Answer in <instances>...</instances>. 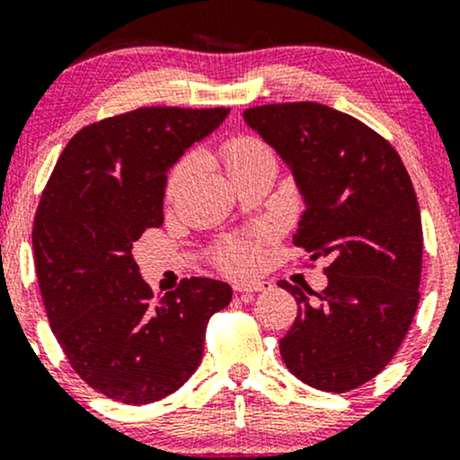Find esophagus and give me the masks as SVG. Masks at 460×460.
Segmentation results:
<instances>
[{
  "label": "esophagus",
  "mask_w": 460,
  "mask_h": 460,
  "mask_svg": "<svg viewBox=\"0 0 460 460\" xmlns=\"http://www.w3.org/2000/svg\"><path fill=\"white\" fill-rule=\"evenodd\" d=\"M272 288L270 281H235L234 289L240 294H252V292H268Z\"/></svg>",
  "instance_id": "1"
}]
</instances>
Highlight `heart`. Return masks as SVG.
<instances>
[{
	"mask_svg": "<svg viewBox=\"0 0 460 460\" xmlns=\"http://www.w3.org/2000/svg\"><path fill=\"white\" fill-rule=\"evenodd\" d=\"M220 153H223L225 166L229 172L240 171V168L248 166V164L260 160L263 155H272L270 149L260 138L246 134H237L226 138L223 146H220ZM190 166H192L190 157L177 164L175 171L171 172V179H168V192H175L179 183L186 179ZM257 260H260V246L252 240L226 242L218 252V263L226 268V270H248V268L255 266Z\"/></svg>",
	"mask_w": 460,
	"mask_h": 460,
	"instance_id": "1",
	"label": "heart"
}]
</instances>
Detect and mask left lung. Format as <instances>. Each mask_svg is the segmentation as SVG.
I'll return each instance as SVG.
<instances>
[{
  "label": "left lung",
  "instance_id": "left-lung-1",
  "mask_svg": "<svg viewBox=\"0 0 460 460\" xmlns=\"http://www.w3.org/2000/svg\"><path fill=\"white\" fill-rule=\"evenodd\" d=\"M255 129L292 171L305 209L294 244L329 257L322 292L288 281L298 303L279 341L294 376L346 394L392 361L420 303L421 216L398 151L355 116L314 102L248 108Z\"/></svg>",
  "mask_w": 460,
  "mask_h": 460
}]
</instances>
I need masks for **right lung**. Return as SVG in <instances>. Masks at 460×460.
Masks as SVG:
<instances>
[{
  "mask_svg": "<svg viewBox=\"0 0 460 460\" xmlns=\"http://www.w3.org/2000/svg\"><path fill=\"white\" fill-rule=\"evenodd\" d=\"M229 108H138L79 129L36 209L31 246L58 344L93 389L123 404L177 392L199 367L231 288L183 279L153 298L131 246L164 223L168 171Z\"/></svg>",
  "mask_w": 460,
  "mask_h": 460,
  "instance_id": "1",
  "label": "right lung"
}]
</instances>
